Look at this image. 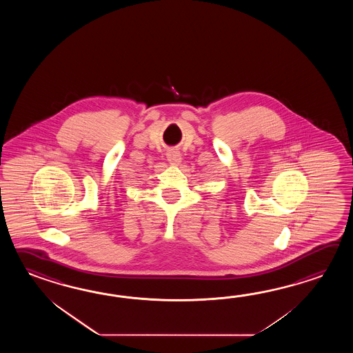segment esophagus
Instances as JSON below:
<instances>
[{
	"label": "esophagus",
	"mask_w": 353,
	"mask_h": 353,
	"mask_svg": "<svg viewBox=\"0 0 353 353\" xmlns=\"http://www.w3.org/2000/svg\"><path fill=\"white\" fill-rule=\"evenodd\" d=\"M166 157H168V161L172 165H179L180 163H181V154L176 149H172V150L168 151Z\"/></svg>",
	"instance_id": "obj_1"
}]
</instances>
